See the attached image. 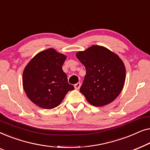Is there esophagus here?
Returning <instances> with one entry per match:
<instances>
[{
	"label": "esophagus",
	"mask_w": 150,
	"mask_h": 150,
	"mask_svg": "<svg viewBox=\"0 0 150 150\" xmlns=\"http://www.w3.org/2000/svg\"><path fill=\"white\" fill-rule=\"evenodd\" d=\"M81 83H78L76 84H75L74 85V87L76 89H79L80 87H81Z\"/></svg>",
	"instance_id": "obj_1"
}]
</instances>
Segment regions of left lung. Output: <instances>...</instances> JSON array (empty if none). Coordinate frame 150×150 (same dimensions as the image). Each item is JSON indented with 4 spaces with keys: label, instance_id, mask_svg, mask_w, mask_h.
<instances>
[{
    "label": "left lung",
    "instance_id": "left-lung-1",
    "mask_svg": "<svg viewBox=\"0 0 150 150\" xmlns=\"http://www.w3.org/2000/svg\"><path fill=\"white\" fill-rule=\"evenodd\" d=\"M86 75L80 91L89 103L103 106L120 95L126 79L125 65L118 55L105 47L92 46L76 53Z\"/></svg>",
    "mask_w": 150,
    "mask_h": 150
}]
</instances>
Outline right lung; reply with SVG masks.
<instances>
[{
    "label": "right lung",
    "mask_w": 150,
    "mask_h": 150,
    "mask_svg": "<svg viewBox=\"0 0 150 150\" xmlns=\"http://www.w3.org/2000/svg\"><path fill=\"white\" fill-rule=\"evenodd\" d=\"M65 59V55L49 48L37 54L24 68L23 88L36 105L52 109L61 104L67 92L74 89L63 71Z\"/></svg>",
    "instance_id": "obj_1"
}]
</instances>
